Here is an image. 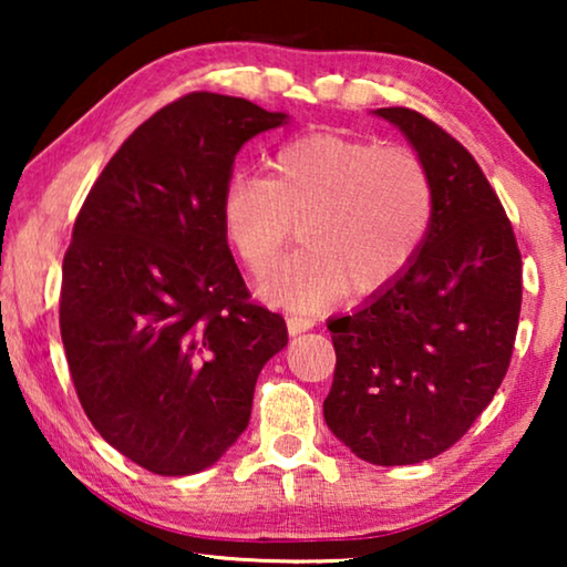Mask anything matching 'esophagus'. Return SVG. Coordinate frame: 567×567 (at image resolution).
I'll return each instance as SVG.
<instances>
[{"mask_svg":"<svg viewBox=\"0 0 567 567\" xmlns=\"http://www.w3.org/2000/svg\"><path fill=\"white\" fill-rule=\"evenodd\" d=\"M286 328H289L291 336H299V332H307L315 328V320L307 315H289L286 317Z\"/></svg>","mask_w":567,"mask_h":567,"instance_id":"esophagus-1","label":"esophagus"}]
</instances>
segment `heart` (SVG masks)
Here are the masks:
<instances>
[{
	"label": "heart",
	"instance_id": "b5f03b06",
	"mask_svg": "<svg viewBox=\"0 0 567 567\" xmlns=\"http://www.w3.org/2000/svg\"><path fill=\"white\" fill-rule=\"evenodd\" d=\"M436 185L421 154L374 138L309 134L284 144L270 177L237 169L221 193V229L252 274H268L301 224L307 250L274 270L260 291L317 312L348 286L374 293L423 250Z\"/></svg>",
	"mask_w": 567,
	"mask_h": 567
}]
</instances>
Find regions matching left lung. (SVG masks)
<instances>
[{
  "instance_id": "8db88e82",
  "label": "left lung",
  "mask_w": 567,
  "mask_h": 567,
  "mask_svg": "<svg viewBox=\"0 0 567 567\" xmlns=\"http://www.w3.org/2000/svg\"><path fill=\"white\" fill-rule=\"evenodd\" d=\"M436 185L423 250L355 312L328 322L336 374L324 423L363 462L417 464L454 446L506 377L522 312V252L475 157L444 128L379 107Z\"/></svg>"
}]
</instances>
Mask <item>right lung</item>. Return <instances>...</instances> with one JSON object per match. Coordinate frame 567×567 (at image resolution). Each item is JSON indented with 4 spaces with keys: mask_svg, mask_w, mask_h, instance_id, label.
<instances>
[{
    "mask_svg": "<svg viewBox=\"0 0 567 567\" xmlns=\"http://www.w3.org/2000/svg\"><path fill=\"white\" fill-rule=\"evenodd\" d=\"M286 118L190 92L121 144L74 221L59 324L76 398L100 436L154 475L212 467L289 343L284 317L250 301L221 229L237 152Z\"/></svg>",
    "mask_w": 567,
    "mask_h": 567,
    "instance_id": "right-lung-1",
    "label": "right lung"
}]
</instances>
